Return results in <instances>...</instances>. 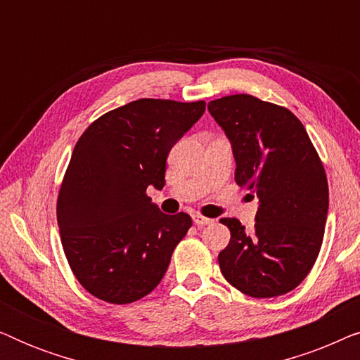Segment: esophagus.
I'll return each mask as SVG.
<instances>
[{
	"label": "esophagus",
	"instance_id": "esophagus-1",
	"mask_svg": "<svg viewBox=\"0 0 360 360\" xmlns=\"http://www.w3.org/2000/svg\"><path fill=\"white\" fill-rule=\"evenodd\" d=\"M193 221H195V224L196 226H206V224H211L213 223V219H210V218H205V216H201V214H193Z\"/></svg>",
	"mask_w": 360,
	"mask_h": 360
}]
</instances>
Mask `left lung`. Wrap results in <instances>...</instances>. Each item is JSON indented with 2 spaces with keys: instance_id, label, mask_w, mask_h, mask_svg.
I'll list each match as a JSON object with an SVG mask.
<instances>
[{
  "instance_id": "obj_1",
  "label": "left lung",
  "mask_w": 360,
  "mask_h": 360,
  "mask_svg": "<svg viewBox=\"0 0 360 360\" xmlns=\"http://www.w3.org/2000/svg\"><path fill=\"white\" fill-rule=\"evenodd\" d=\"M208 110L233 146L236 184L257 193L254 229L223 218L231 239L221 274L252 298L292 292L313 269L323 244L329 193L323 162L302 121L252 95H231Z\"/></svg>"
}]
</instances>
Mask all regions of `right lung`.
<instances>
[{
  "instance_id": "1",
  "label": "right lung",
  "mask_w": 360,
  "mask_h": 360,
  "mask_svg": "<svg viewBox=\"0 0 360 360\" xmlns=\"http://www.w3.org/2000/svg\"><path fill=\"white\" fill-rule=\"evenodd\" d=\"M205 108L142 98L105 112L78 139L58 191L57 223L68 265L93 297L132 303L164 278L191 218L162 213L146 191L164 188L167 155Z\"/></svg>"
}]
</instances>
